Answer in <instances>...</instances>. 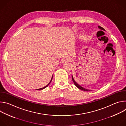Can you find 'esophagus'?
Here are the masks:
<instances>
[{
	"instance_id": "1",
	"label": "esophagus",
	"mask_w": 126,
	"mask_h": 126,
	"mask_svg": "<svg viewBox=\"0 0 126 126\" xmlns=\"http://www.w3.org/2000/svg\"><path fill=\"white\" fill-rule=\"evenodd\" d=\"M70 59L69 58H64V59L63 60V63H66V62H70Z\"/></svg>"
}]
</instances>
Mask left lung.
I'll return each mask as SVG.
<instances>
[{
  "label": "left lung",
  "instance_id": "left-lung-1",
  "mask_svg": "<svg viewBox=\"0 0 126 126\" xmlns=\"http://www.w3.org/2000/svg\"><path fill=\"white\" fill-rule=\"evenodd\" d=\"M98 28H99V29H101V30H105V29L103 28V27H101V26H98ZM72 81H73V82H74V84H75V85L78 88H79V89H80V90H83V91H90V90H88V89H85V88H83V87H81L80 85H79L76 82V80L74 79V77H73V76H72Z\"/></svg>",
  "mask_w": 126,
  "mask_h": 126
}]
</instances>
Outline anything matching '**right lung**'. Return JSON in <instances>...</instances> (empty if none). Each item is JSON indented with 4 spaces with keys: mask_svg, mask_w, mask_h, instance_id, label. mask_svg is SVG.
Wrapping results in <instances>:
<instances>
[{
    "mask_svg": "<svg viewBox=\"0 0 126 126\" xmlns=\"http://www.w3.org/2000/svg\"><path fill=\"white\" fill-rule=\"evenodd\" d=\"M52 78H53V76H52V78H51V81H50V82H49V83H48V84L47 85H46L45 87H43V88H40V89H37V90H43V89H44V88H45L46 87H47L49 84H50V83H51V81L52 80Z\"/></svg>",
    "mask_w": 126,
    "mask_h": 126,
    "instance_id": "1",
    "label": "right lung"
}]
</instances>
